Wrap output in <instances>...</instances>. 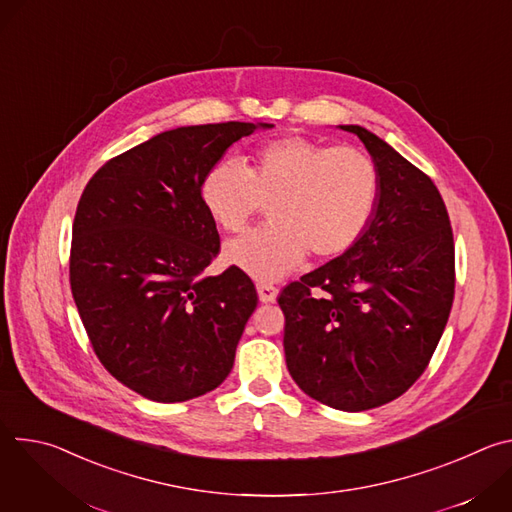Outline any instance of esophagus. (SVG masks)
Listing matches in <instances>:
<instances>
[{
  "label": "esophagus",
  "mask_w": 512,
  "mask_h": 512,
  "mask_svg": "<svg viewBox=\"0 0 512 512\" xmlns=\"http://www.w3.org/2000/svg\"><path fill=\"white\" fill-rule=\"evenodd\" d=\"M257 294H259V300H261L263 304H271V302L277 300L279 289L273 287V285H269V283H259V285H257Z\"/></svg>",
  "instance_id": "34e87169"
}]
</instances>
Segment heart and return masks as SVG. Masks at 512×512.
<instances>
[{
    "mask_svg": "<svg viewBox=\"0 0 512 512\" xmlns=\"http://www.w3.org/2000/svg\"><path fill=\"white\" fill-rule=\"evenodd\" d=\"M379 170L369 154L285 135L261 143L241 164L218 162L200 180L198 196L225 233L247 227L267 204V227L233 239L223 261L257 281L296 271L308 253L334 259L367 231L379 200Z\"/></svg>",
    "mask_w": 512,
    "mask_h": 512,
    "instance_id": "heart-1",
    "label": "heart"
}]
</instances>
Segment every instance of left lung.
<instances>
[{
  "mask_svg": "<svg viewBox=\"0 0 512 512\" xmlns=\"http://www.w3.org/2000/svg\"><path fill=\"white\" fill-rule=\"evenodd\" d=\"M379 170L371 223L344 255L283 287L287 371L312 399L367 411L425 371L454 302V235L429 176L360 125Z\"/></svg>",
  "mask_w": 512,
  "mask_h": 512,
  "instance_id": "obj_1",
  "label": "left lung"
}]
</instances>
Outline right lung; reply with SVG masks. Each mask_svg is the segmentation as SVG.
I'll list each match as a JSON object with an SVG mask.
<instances>
[{"label":"right lung","instance_id":"1","mask_svg":"<svg viewBox=\"0 0 512 512\" xmlns=\"http://www.w3.org/2000/svg\"><path fill=\"white\" fill-rule=\"evenodd\" d=\"M269 123H208L154 135L101 166L72 223L70 289L103 367L158 403L221 385L257 308L247 273L206 275L221 239L200 180Z\"/></svg>","mask_w":512,"mask_h":512}]
</instances>
